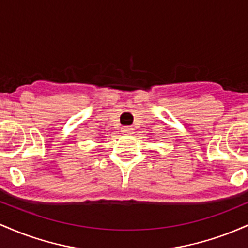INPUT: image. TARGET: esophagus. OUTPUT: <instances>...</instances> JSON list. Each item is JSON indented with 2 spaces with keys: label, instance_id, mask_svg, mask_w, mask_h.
<instances>
[{
  "label": "esophagus",
  "instance_id": "1",
  "mask_svg": "<svg viewBox=\"0 0 248 248\" xmlns=\"http://www.w3.org/2000/svg\"><path fill=\"white\" fill-rule=\"evenodd\" d=\"M121 133H122V134H124V135H130V134H133V133H134V129H133L132 127H128V126H126V127H122Z\"/></svg>",
  "mask_w": 248,
  "mask_h": 248
}]
</instances>
